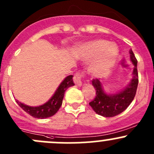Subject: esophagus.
<instances>
[{
  "label": "esophagus",
  "mask_w": 154,
  "mask_h": 154,
  "mask_svg": "<svg viewBox=\"0 0 154 154\" xmlns=\"http://www.w3.org/2000/svg\"><path fill=\"white\" fill-rule=\"evenodd\" d=\"M84 77V74L83 72H77L76 73L75 75L74 76V82L77 86H80L82 85V78Z\"/></svg>",
  "instance_id": "esophagus-1"
}]
</instances>
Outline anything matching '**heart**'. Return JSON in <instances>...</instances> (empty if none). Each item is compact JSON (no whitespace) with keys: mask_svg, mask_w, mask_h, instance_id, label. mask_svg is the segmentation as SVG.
<instances>
[{"mask_svg":"<svg viewBox=\"0 0 154 154\" xmlns=\"http://www.w3.org/2000/svg\"><path fill=\"white\" fill-rule=\"evenodd\" d=\"M80 54L85 60H94L91 70L93 74L99 76L106 74L116 64L119 50L115 43L97 39L84 45L80 50Z\"/></svg>","mask_w":154,"mask_h":154,"instance_id":"1","label":"heart"}]
</instances>
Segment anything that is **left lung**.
<instances>
[{
  "instance_id": "1",
  "label": "left lung",
  "mask_w": 154,
  "mask_h": 154,
  "mask_svg": "<svg viewBox=\"0 0 154 154\" xmlns=\"http://www.w3.org/2000/svg\"><path fill=\"white\" fill-rule=\"evenodd\" d=\"M130 60L134 65L133 77L128 86L116 94H108L103 90L98 79H93L92 86L96 90V96L89 105L97 114L103 117H113L124 112L131 103L136 95L139 83L137 71V60L133 51H130Z\"/></svg>"
}]
</instances>
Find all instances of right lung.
Segmentation results:
<instances>
[{"instance_id":"1","label":"right lung","mask_w":154,"mask_h":154,"mask_svg":"<svg viewBox=\"0 0 154 154\" xmlns=\"http://www.w3.org/2000/svg\"><path fill=\"white\" fill-rule=\"evenodd\" d=\"M73 75H69L64 79L63 82L60 83L57 89L56 90L54 95L50 98V100L43 105L38 106H29L24 104L16 100L17 103L23 110L30 115L31 116L36 119H46L55 115L60 109L63 99L64 97L65 91L68 88L74 86V83L73 81Z\"/></svg>"}]
</instances>
